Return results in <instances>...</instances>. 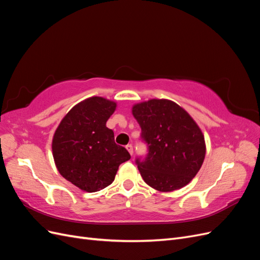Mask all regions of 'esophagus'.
I'll list each match as a JSON object with an SVG mask.
<instances>
[{
	"label": "esophagus",
	"instance_id": "esophagus-1",
	"mask_svg": "<svg viewBox=\"0 0 260 260\" xmlns=\"http://www.w3.org/2000/svg\"><path fill=\"white\" fill-rule=\"evenodd\" d=\"M125 148L128 149V152L130 153V155H132V154H133V146H132L131 144H128L127 146H125Z\"/></svg>",
	"mask_w": 260,
	"mask_h": 260
}]
</instances>
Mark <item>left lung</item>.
I'll return each instance as SVG.
<instances>
[{"instance_id":"8db88e82","label":"left lung","mask_w":260,"mask_h":260,"mask_svg":"<svg viewBox=\"0 0 260 260\" xmlns=\"http://www.w3.org/2000/svg\"><path fill=\"white\" fill-rule=\"evenodd\" d=\"M131 111L148 145L146 159H137L145 183L159 192L190 183L206 155L205 138L191 115L167 99L141 102Z\"/></svg>"}]
</instances>
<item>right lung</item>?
I'll use <instances>...</instances> for the list:
<instances>
[{"label": "right lung", "instance_id": "1", "mask_svg": "<svg viewBox=\"0 0 260 260\" xmlns=\"http://www.w3.org/2000/svg\"><path fill=\"white\" fill-rule=\"evenodd\" d=\"M117 107L115 101L91 96L76 104L54 132L52 153L62 178L84 192L111 185L119 165L130 159L124 147L115 143L106 121Z\"/></svg>", "mask_w": 260, "mask_h": 260}]
</instances>
